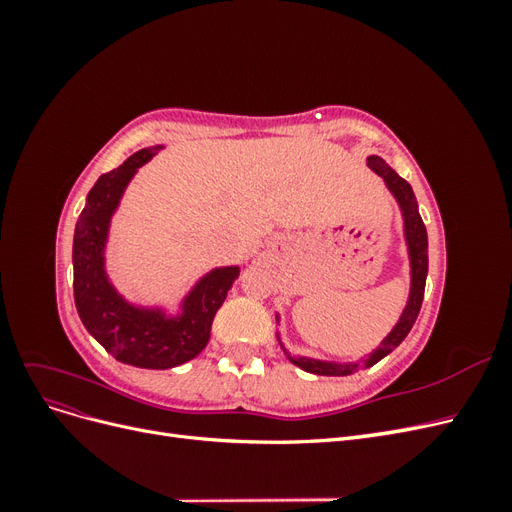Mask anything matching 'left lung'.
<instances>
[{
    "label": "left lung",
    "mask_w": 512,
    "mask_h": 512,
    "mask_svg": "<svg viewBox=\"0 0 512 512\" xmlns=\"http://www.w3.org/2000/svg\"><path fill=\"white\" fill-rule=\"evenodd\" d=\"M367 166L374 170L376 175H380L384 179L386 188L391 190V194L395 196L397 205L401 209V215H404V237H406L408 256H410V297H408V303L404 307V312H401L393 331L382 339L380 346L374 352H371L367 359H361V363H333V361L309 359V356H290L286 352V348L282 346V342H280V346L284 348L290 363L301 367L303 371H309V374L348 376V374H354V371H359V369L376 365L380 359H384L386 354L393 352L401 342H404L406 335L412 329V324L416 322L418 312H421V305H423L429 258H427V230H425V224L421 220V213H418L416 196L410 188V183L406 179H401L382 158L369 156ZM277 318H280V316H277ZM277 339H280V337H277Z\"/></svg>",
    "instance_id": "1"
}]
</instances>
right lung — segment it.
Segmentation results:
<instances>
[{
	"mask_svg": "<svg viewBox=\"0 0 512 512\" xmlns=\"http://www.w3.org/2000/svg\"><path fill=\"white\" fill-rule=\"evenodd\" d=\"M160 149L162 145L136 151L96 181L76 222L72 245L74 303L85 329L117 361L143 369H170L203 352L215 312L241 271L218 267L200 277L185 294L177 316H168L162 307H138L126 301L108 280L104 250L113 213L136 170Z\"/></svg>",
	"mask_w": 512,
	"mask_h": 512,
	"instance_id": "add662e5",
	"label": "right lung"
}]
</instances>
